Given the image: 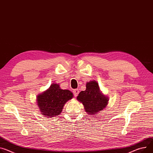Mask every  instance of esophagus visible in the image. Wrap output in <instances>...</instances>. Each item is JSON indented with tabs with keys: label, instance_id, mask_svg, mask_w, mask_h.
Masks as SVG:
<instances>
[{
	"label": "esophagus",
	"instance_id": "34e87169",
	"mask_svg": "<svg viewBox=\"0 0 153 153\" xmlns=\"http://www.w3.org/2000/svg\"><path fill=\"white\" fill-rule=\"evenodd\" d=\"M79 92V91L78 89H75L74 90V94L75 97H76L78 96Z\"/></svg>",
	"mask_w": 153,
	"mask_h": 153
}]
</instances>
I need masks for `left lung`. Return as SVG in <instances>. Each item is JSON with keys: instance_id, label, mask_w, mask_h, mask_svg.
Wrapping results in <instances>:
<instances>
[{"instance_id": "left-lung-1", "label": "left lung", "mask_w": 153, "mask_h": 153, "mask_svg": "<svg viewBox=\"0 0 153 153\" xmlns=\"http://www.w3.org/2000/svg\"><path fill=\"white\" fill-rule=\"evenodd\" d=\"M77 100L83 103L85 111L91 114L102 111L108 102V98L102 94L96 81L88 82L86 90L79 92Z\"/></svg>"}]
</instances>
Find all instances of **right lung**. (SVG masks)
I'll use <instances>...</instances> for the list:
<instances>
[{"mask_svg":"<svg viewBox=\"0 0 153 153\" xmlns=\"http://www.w3.org/2000/svg\"><path fill=\"white\" fill-rule=\"evenodd\" d=\"M73 97L69 90L61 89L59 85L53 83L37 96V106L43 115L54 117L61 114L65 103Z\"/></svg>","mask_w":153,"mask_h":153,"instance_id":"1","label":"right lung"}]
</instances>
